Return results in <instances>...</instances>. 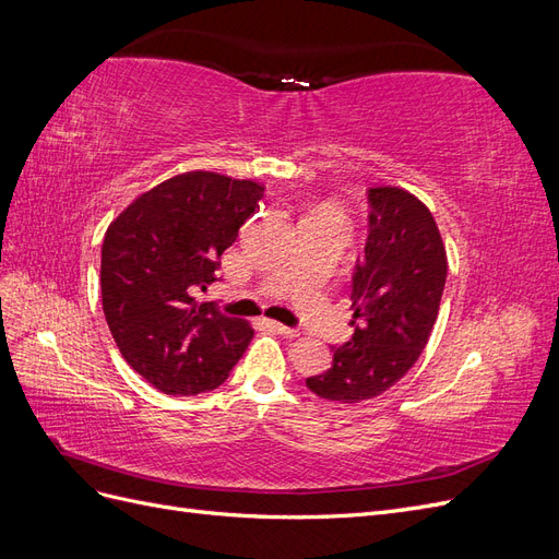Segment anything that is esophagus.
<instances>
[{"instance_id":"esophagus-1","label":"esophagus","mask_w":559,"mask_h":559,"mask_svg":"<svg viewBox=\"0 0 559 559\" xmlns=\"http://www.w3.org/2000/svg\"><path fill=\"white\" fill-rule=\"evenodd\" d=\"M270 326H273L280 335H284V337H298L300 333L296 331V329H289V326H284V324H277V321H270Z\"/></svg>"}]
</instances>
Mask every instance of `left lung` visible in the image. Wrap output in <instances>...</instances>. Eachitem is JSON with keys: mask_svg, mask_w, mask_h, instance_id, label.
Masks as SVG:
<instances>
[{"mask_svg": "<svg viewBox=\"0 0 559 559\" xmlns=\"http://www.w3.org/2000/svg\"><path fill=\"white\" fill-rule=\"evenodd\" d=\"M368 242L352 277V341L331 347L333 366L306 380L335 403H361L394 386L427 347L448 277L429 207L399 186L368 191Z\"/></svg>", "mask_w": 559, "mask_h": 559, "instance_id": "left-lung-1", "label": "left lung"}]
</instances>
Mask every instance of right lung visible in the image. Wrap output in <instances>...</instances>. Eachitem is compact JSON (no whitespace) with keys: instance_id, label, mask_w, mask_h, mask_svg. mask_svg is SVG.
<instances>
[{"instance_id":"1","label":"right lung","mask_w":559,"mask_h":559,"mask_svg":"<svg viewBox=\"0 0 559 559\" xmlns=\"http://www.w3.org/2000/svg\"><path fill=\"white\" fill-rule=\"evenodd\" d=\"M263 186L218 173H181L134 198L103 242V310L132 370L170 396L224 384L253 329L198 300L222 253L257 212Z\"/></svg>"}]
</instances>
